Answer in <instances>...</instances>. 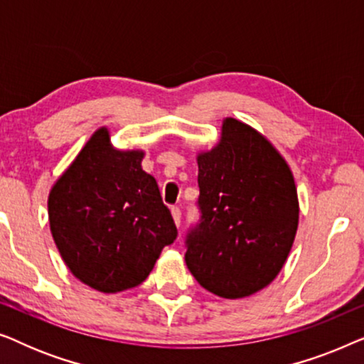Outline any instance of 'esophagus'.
Wrapping results in <instances>:
<instances>
[{"label": "esophagus", "mask_w": 364, "mask_h": 364, "mask_svg": "<svg viewBox=\"0 0 364 364\" xmlns=\"http://www.w3.org/2000/svg\"><path fill=\"white\" fill-rule=\"evenodd\" d=\"M172 218H173V222H176V225L178 227L181 225V217H182V212H181V208L178 207H172Z\"/></svg>", "instance_id": "obj_1"}]
</instances>
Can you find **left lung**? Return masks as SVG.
Segmentation results:
<instances>
[{
    "instance_id": "obj_1",
    "label": "left lung",
    "mask_w": 364,
    "mask_h": 364,
    "mask_svg": "<svg viewBox=\"0 0 364 364\" xmlns=\"http://www.w3.org/2000/svg\"><path fill=\"white\" fill-rule=\"evenodd\" d=\"M197 164L202 217L187 235V268L213 295L250 296L275 280L295 242L300 205L290 166L233 117Z\"/></svg>"
}]
</instances>
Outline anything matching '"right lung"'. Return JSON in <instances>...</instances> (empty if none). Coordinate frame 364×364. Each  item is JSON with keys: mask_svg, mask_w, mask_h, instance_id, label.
I'll return each instance as SVG.
<instances>
[{"mask_svg": "<svg viewBox=\"0 0 364 364\" xmlns=\"http://www.w3.org/2000/svg\"><path fill=\"white\" fill-rule=\"evenodd\" d=\"M144 156L116 149L101 127L49 192L54 243L73 275L97 291L141 285L177 237Z\"/></svg>", "mask_w": 364, "mask_h": 364, "instance_id": "obj_1", "label": "right lung"}]
</instances>
